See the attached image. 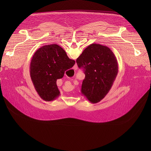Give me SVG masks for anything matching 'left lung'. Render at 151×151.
<instances>
[{
    "label": "left lung",
    "instance_id": "8db88e82",
    "mask_svg": "<svg viewBox=\"0 0 151 151\" xmlns=\"http://www.w3.org/2000/svg\"><path fill=\"white\" fill-rule=\"evenodd\" d=\"M76 63L85 75L81 94L91 103L100 101L111 89L118 75L115 54L106 46L93 44L83 51Z\"/></svg>",
    "mask_w": 151,
    "mask_h": 151
}]
</instances>
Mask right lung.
Here are the masks:
<instances>
[{
    "instance_id": "1",
    "label": "right lung",
    "mask_w": 151,
    "mask_h": 151,
    "mask_svg": "<svg viewBox=\"0 0 151 151\" xmlns=\"http://www.w3.org/2000/svg\"><path fill=\"white\" fill-rule=\"evenodd\" d=\"M75 63L61 47L47 45L38 49L32 58L30 75L34 87L41 99L46 101L56 99L60 94L57 80Z\"/></svg>"
}]
</instances>
